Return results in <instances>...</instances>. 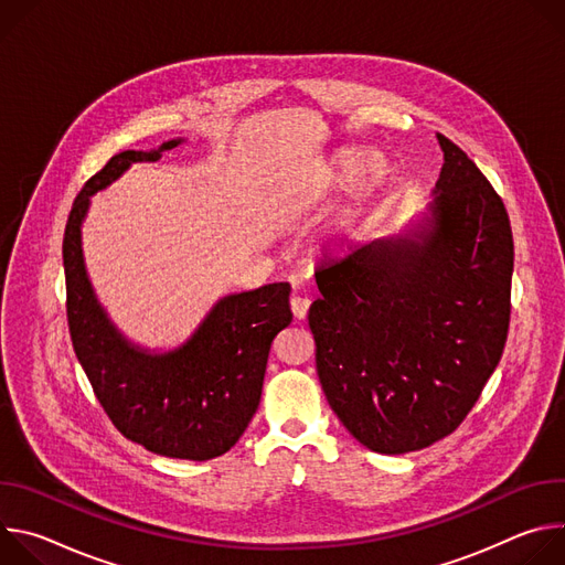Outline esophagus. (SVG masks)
<instances>
[{
  "label": "esophagus",
  "instance_id": "obj_1",
  "mask_svg": "<svg viewBox=\"0 0 565 565\" xmlns=\"http://www.w3.org/2000/svg\"><path fill=\"white\" fill-rule=\"evenodd\" d=\"M290 308H292V315H295L297 319H306L308 308H310V299H308V297H303V295H292V299H290Z\"/></svg>",
  "mask_w": 565,
  "mask_h": 565
}]
</instances>
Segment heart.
<instances>
[{
    "label": "heart",
    "instance_id": "b5f03b06",
    "mask_svg": "<svg viewBox=\"0 0 565 565\" xmlns=\"http://www.w3.org/2000/svg\"><path fill=\"white\" fill-rule=\"evenodd\" d=\"M351 181H353L351 201L340 212V216L335 218V223L331 227V236H333L335 248H342L347 241H351L360 234L369 212L373 210V205H375V201H377V196L384 188L386 166L382 163L380 158H366V160H362V166H360L358 153H347V156L335 160L327 174H321L312 183L310 196L319 199V196H324L329 192L342 190Z\"/></svg>",
    "mask_w": 565,
    "mask_h": 565
}]
</instances>
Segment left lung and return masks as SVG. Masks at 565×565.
<instances>
[{
    "mask_svg": "<svg viewBox=\"0 0 565 565\" xmlns=\"http://www.w3.org/2000/svg\"><path fill=\"white\" fill-rule=\"evenodd\" d=\"M427 210L315 273L308 324L331 409L377 454L449 436L494 373L510 327L514 244L505 205L443 134Z\"/></svg>",
    "mask_w": 565,
    "mask_h": 565,
    "instance_id": "left-lung-1",
    "label": "left lung"
}]
</instances>
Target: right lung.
<instances>
[{
  "label": "right lung",
  "instance_id": "1",
  "mask_svg": "<svg viewBox=\"0 0 565 565\" xmlns=\"http://www.w3.org/2000/svg\"><path fill=\"white\" fill-rule=\"evenodd\" d=\"M185 138L147 151L127 149L77 194L62 244L66 317L73 351L103 409L131 443L147 451L210 460L225 454L253 420L273 340L290 321V284H268L221 297L179 347L151 351L131 342L100 303L83 253V223L92 196L131 166L151 163Z\"/></svg>",
  "mask_w": 565,
  "mask_h": 565
}]
</instances>
